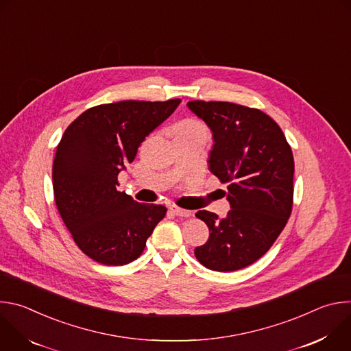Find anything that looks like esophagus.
Instances as JSON below:
<instances>
[{"mask_svg":"<svg viewBox=\"0 0 351 351\" xmlns=\"http://www.w3.org/2000/svg\"><path fill=\"white\" fill-rule=\"evenodd\" d=\"M169 211H171L173 215H176V217H183V218H189V217H191V215H193V213H191V211H189V210H183V208H179V207H176V206H172V207L169 208Z\"/></svg>","mask_w":351,"mask_h":351,"instance_id":"esophagus-1","label":"esophagus"}]
</instances>
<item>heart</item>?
I'll list each match as a JSON object with an SVG mask.
<instances>
[{"mask_svg": "<svg viewBox=\"0 0 351 351\" xmlns=\"http://www.w3.org/2000/svg\"><path fill=\"white\" fill-rule=\"evenodd\" d=\"M182 133H207V128L203 122L193 118H186L173 126V136Z\"/></svg>", "mask_w": 351, "mask_h": 351, "instance_id": "heart-1", "label": "heart"}]
</instances>
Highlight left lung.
Wrapping results in <instances>:
<instances>
[{
	"instance_id": "left-lung-1",
	"label": "left lung",
	"mask_w": 351,
	"mask_h": 351,
	"mask_svg": "<svg viewBox=\"0 0 351 351\" xmlns=\"http://www.w3.org/2000/svg\"><path fill=\"white\" fill-rule=\"evenodd\" d=\"M189 108L213 130L210 169L228 183L232 210L218 219L210 211L195 217L210 237L194 256L206 268L237 271L261 258L287 223L293 207L294 160L279 125L257 108L228 101L194 99Z\"/></svg>"
}]
</instances>
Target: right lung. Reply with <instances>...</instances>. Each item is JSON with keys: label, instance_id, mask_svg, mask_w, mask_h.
<instances>
[{"label": "right lung", "instance_id": "1", "mask_svg": "<svg viewBox=\"0 0 351 351\" xmlns=\"http://www.w3.org/2000/svg\"><path fill=\"white\" fill-rule=\"evenodd\" d=\"M179 104L180 98L95 106L62 134L53 164L56 204L75 243L91 260L114 267L134 261L165 217V206L137 203L119 191L118 175L134 160L145 136Z\"/></svg>", "mask_w": 351, "mask_h": 351}]
</instances>
